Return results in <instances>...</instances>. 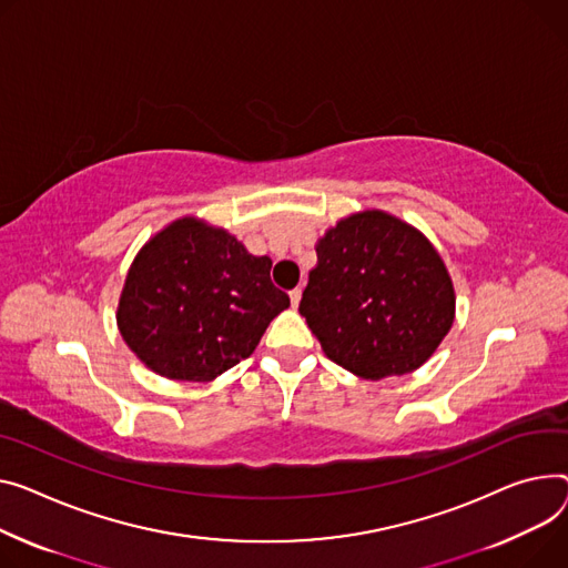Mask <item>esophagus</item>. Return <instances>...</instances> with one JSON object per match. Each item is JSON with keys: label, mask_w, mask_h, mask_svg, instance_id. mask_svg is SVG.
Segmentation results:
<instances>
[{"label": "esophagus", "mask_w": 568, "mask_h": 568, "mask_svg": "<svg viewBox=\"0 0 568 568\" xmlns=\"http://www.w3.org/2000/svg\"><path fill=\"white\" fill-rule=\"evenodd\" d=\"M290 298H292V308H296L298 301H301V287H294V290L290 292Z\"/></svg>", "instance_id": "obj_1"}]
</instances>
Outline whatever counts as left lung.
<instances>
[{
    "instance_id": "1",
    "label": "left lung",
    "mask_w": 568,
    "mask_h": 568,
    "mask_svg": "<svg viewBox=\"0 0 568 568\" xmlns=\"http://www.w3.org/2000/svg\"><path fill=\"white\" fill-rule=\"evenodd\" d=\"M315 251L298 313L333 363L379 382L432 358L455 322L457 294L418 229L363 210L331 225Z\"/></svg>"
}]
</instances>
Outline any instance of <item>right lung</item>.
I'll return each instance as SVG.
<instances>
[{
	"label": "right lung",
	"mask_w": 568,
	"mask_h": 568,
	"mask_svg": "<svg viewBox=\"0 0 568 568\" xmlns=\"http://www.w3.org/2000/svg\"><path fill=\"white\" fill-rule=\"evenodd\" d=\"M272 260L225 229L182 216L132 260L116 324L136 358L171 382H214L248 358L290 306L272 283Z\"/></svg>",
	"instance_id": "obj_1"
}]
</instances>
